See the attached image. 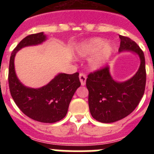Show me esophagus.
Listing matches in <instances>:
<instances>
[{
	"label": "esophagus",
	"instance_id": "esophagus-1",
	"mask_svg": "<svg viewBox=\"0 0 154 154\" xmlns=\"http://www.w3.org/2000/svg\"><path fill=\"white\" fill-rule=\"evenodd\" d=\"M79 79L81 82L82 85H85V81H86V75L84 73H80L79 74Z\"/></svg>",
	"mask_w": 154,
	"mask_h": 154
}]
</instances>
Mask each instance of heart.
Returning <instances> with one entry per match:
<instances>
[{
    "mask_svg": "<svg viewBox=\"0 0 154 154\" xmlns=\"http://www.w3.org/2000/svg\"><path fill=\"white\" fill-rule=\"evenodd\" d=\"M114 47L111 43H106L102 38H93L82 44L79 48V54L82 57H91L89 67L93 70L102 68L112 56Z\"/></svg>",
    "mask_w": 154,
    "mask_h": 154,
    "instance_id": "b5f03b06",
    "label": "heart"
}]
</instances>
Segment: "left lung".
Segmentation results:
<instances>
[{"mask_svg": "<svg viewBox=\"0 0 154 154\" xmlns=\"http://www.w3.org/2000/svg\"><path fill=\"white\" fill-rule=\"evenodd\" d=\"M119 51H131L140 58L139 70L133 77L123 82L112 79L108 65L88 75L89 106L92 117L104 123H113L130 115L142 99L146 86V66L143 51L135 42L119 35Z\"/></svg>", "mask_w": 154, "mask_h": 154, "instance_id": "1", "label": "left lung"}]
</instances>
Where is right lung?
Here are the masks:
<instances>
[{
  "label": "right lung",
  "mask_w": 154,
  "mask_h": 154,
  "mask_svg": "<svg viewBox=\"0 0 154 154\" xmlns=\"http://www.w3.org/2000/svg\"><path fill=\"white\" fill-rule=\"evenodd\" d=\"M43 32L28 35L19 42L10 58L8 83L11 95L21 112L34 120L53 123L66 116L75 92L81 85L79 72L61 73L40 89H31L20 82L14 71V56L25 46L35 45L45 41Z\"/></svg>",
  "instance_id": "add662e5"
}]
</instances>
